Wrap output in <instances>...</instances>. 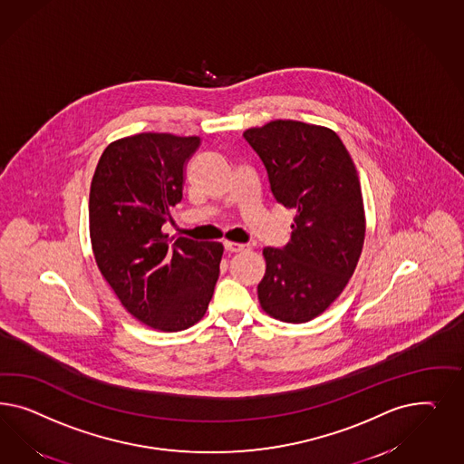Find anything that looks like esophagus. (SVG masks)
<instances>
[{
    "label": "esophagus",
    "mask_w": 464,
    "mask_h": 464,
    "mask_svg": "<svg viewBox=\"0 0 464 464\" xmlns=\"http://www.w3.org/2000/svg\"><path fill=\"white\" fill-rule=\"evenodd\" d=\"M225 250L227 253H239L246 250V245L235 243V241H225Z\"/></svg>",
    "instance_id": "34e87169"
}]
</instances>
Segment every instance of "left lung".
Returning <instances> with one entry per match:
<instances>
[{
    "mask_svg": "<svg viewBox=\"0 0 464 464\" xmlns=\"http://www.w3.org/2000/svg\"><path fill=\"white\" fill-rule=\"evenodd\" d=\"M267 169L270 190L295 209L291 239L264 248L266 276L258 299L266 313L306 324L328 308L352 277L365 237L357 169L332 129L272 121L243 132Z\"/></svg>",
    "mask_w": 464,
    "mask_h": 464,
    "instance_id": "obj_1",
    "label": "left lung"
}]
</instances>
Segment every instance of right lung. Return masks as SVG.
<instances>
[{"label":"right lung","instance_id":"right-lung-1","mask_svg":"<svg viewBox=\"0 0 464 464\" xmlns=\"http://www.w3.org/2000/svg\"><path fill=\"white\" fill-rule=\"evenodd\" d=\"M200 138L140 132L111 142L90 187V238L122 306L161 332L196 324L219 277L223 245L163 235L182 200L183 169Z\"/></svg>","mask_w":464,"mask_h":464}]
</instances>
